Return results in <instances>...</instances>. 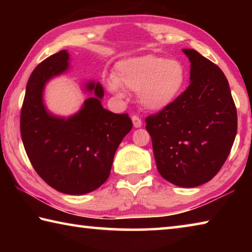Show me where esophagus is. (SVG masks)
I'll return each mask as SVG.
<instances>
[{
  "mask_svg": "<svg viewBox=\"0 0 252 252\" xmlns=\"http://www.w3.org/2000/svg\"><path fill=\"white\" fill-rule=\"evenodd\" d=\"M132 122H133L134 127H140L142 126V121L138 116H132Z\"/></svg>",
  "mask_w": 252,
  "mask_h": 252,
  "instance_id": "34e87169",
  "label": "esophagus"
}]
</instances>
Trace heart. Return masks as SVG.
<instances>
[{
	"label": "heart",
	"instance_id": "heart-1",
	"mask_svg": "<svg viewBox=\"0 0 252 252\" xmlns=\"http://www.w3.org/2000/svg\"><path fill=\"white\" fill-rule=\"evenodd\" d=\"M112 76L105 82L111 92L122 95L121 87L134 91L143 108L159 111L172 104L181 94L187 70L179 60L146 54L118 62Z\"/></svg>",
	"mask_w": 252,
	"mask_h": 252
}]
</instances>
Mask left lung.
I'll return each instance as SVG.
<instances>
[{
  "mask_svg": "<svg viewBox=\"0 0 252 252\" xmlns=\"http://www.w3.org/2000/svg\"><path fill=\"white\" fill-rule=\"evenodd\" d=\"M190 85L177 100L146 118L158 171L173 185L193 188L216 176L237 134V109L218 65L193 49Z\"/></svg>",
  "mask_w": 252,
  "mask_h": 252,
  "instance_id": "left-lung-1",
  "label": "left lung"
}]
</instances>
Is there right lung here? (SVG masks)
I'll return each mask as SVG.
<instances>
[{"label": "right lung", "instance_id": "add662e5", "mask_svg": "<svg viewBox=\"0 0 252 252\" xmlns=\"http://www.w3.org/2000/svg\"><path fill=\"white\" fill-rule=\"evenodd\" d=\"M65 50L42 61L30 75L21 109L20 130L29 160L36 173L53 189L66 194L94 191L106 181L119 144L132 129L127 113L103 109L102 85L90 82L94 96L69 119L51 116L42 92L52 76L67 69Z\"/></svg>", "mask_w": 252, "mask_h": 252}]
</instances>
